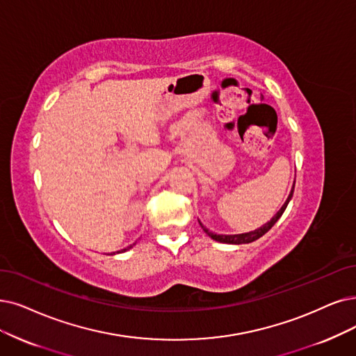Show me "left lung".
Wrapping results in <instances>:
<instances>
[{"label": "left lung", "instance_id": "obj_1", "mask_svg": "<svg viewBox=\"0 0 356 356\" xmlns=\"http://www.w3.org/2000/svg\"><path fill=\"white\" fill-rule=\"evenodd\" d=\"M293 188H295V186L292 187V191H291V194H289V197H288V200L285 202V204H283L282 209L276 213V216L272 218V220L267 222L266 225H263L261 227H259V229H255V231H251V232H247V234H239V235H218V234H213V232H210L209 229H206V227H204L202 223H200V225H202V227H203V231H204L211 239L219 241V243H225V244H248V243H252V241H255V239H259L260 236H263L268 229H272V226L279 220V218L283 215V211H285L288 203L291 202V198H292V195H293Z\"/></svg>", "mask_w": 356, "mask_h": 356}]
</instances>
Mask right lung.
I'll use <instances>...</instances> for the list:
<instances>
[{"label":"right lung","mask_w":356,"mask_h":356,"mask_svg":"<svg viewBox=\"0 0 356 356\" xmlns=\"http://www.w3.org/2000/svg\"><path fill=\"white\" fill-rule=\"evenodd\" d=\"M133 245H134V244H133ZM133 245H129L127 248H124V250H121V251H117V252H124V251H127V250H130ZM113 254H115V252H113Z\"/></svg>","instance_id":"right-lung-1"}]
</instances>
